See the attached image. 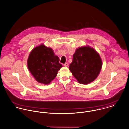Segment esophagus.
<instances>
[{"mask_svg": "<svg viewBox=\"0 0 129 129\" xmlns=\"http://www.w3.org/2000/svg\"><path fill=\"white\" fill-rule=\"evenodd\" d=\"M64 66H66V67H67V66H69V63H67V62H66V63H65L64 64Z\"/></svg>", "mask_w": 129, "mask_h": 129, "instance_id": "esophagus-1", "label": "esophagus"}]
</instances>
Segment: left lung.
I'll return each instance as SVG.
<instances>
[{
    "label": "left lung",
    "mask_w": 129,
    "mask_h": 129,
    "mask_svg": "<svg viewBox=\"0 0 129 129\" xmlns=\"http://www.w3.org/2000/svg\"><path fill=\"white\" fill-rule=\"evenodd\" d=\"M102 66L99 53L94 49L86 46L76 50L69 69L79 83L87 84L97 78Z\"/></svg>",
    "instance_id": "8db88e82"
}]
</instances>
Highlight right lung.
<instances>
[{"instance_id":"1","label":"right lung","mask_w":129,"mask_h":129,"mask_svg":"<svg viewBox=\"0 0 129 129\" xmlns=\"http://www.w3.org/2000/svg\"><path fill=\"white\" fill-rule=\"evenodd\" d=\"M27 66L35 79L44 84H50L62 67L59 57L54 54L52 49L43 44L30 52Z\"/></svg>"}]
</instances>
